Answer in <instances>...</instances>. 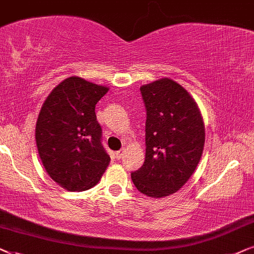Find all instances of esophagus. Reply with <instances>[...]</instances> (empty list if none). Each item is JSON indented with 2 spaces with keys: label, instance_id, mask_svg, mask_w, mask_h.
Instances as JSON below:
<instances>
[{
  "label": "esophagus",
  "instance_id": "1",
  "mask_svg": "<svg viewBox=\"0 0 254 254\" xmlns=\"http://www.w3.org/2000/svg\"><path fill=\"white\" fill-rule=\"evenodd\" d=\"M115 157H116V159H121L122 158V151L115 152Z\"/></svg>",
  "mask_w": 254,
  "mask_h": 254
}]
</instances>
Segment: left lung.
Segmentation results:
<instances>
[{
  "mask_svg": "<svg viewBox=\"0 0 254 254\" xmlns=\"http://www.w3.org/2000/svg\"><path fill=\"white\" fill-rule=\"evenodd\" d=\"M140 94L146 153L131 179L141 194L158 198L178 191L194 173L204 146V124L195 101L173 80L140 87Z\"/></svg>",
  "mask_w": 254,
  "mask_h": 254,
  "instance_id": "8db88e82",
  "label": "left lung"
}]
</instances>
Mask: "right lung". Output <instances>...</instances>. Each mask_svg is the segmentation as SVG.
<instances>
[{
	"instance_id": "1",
	"label": "right lung",
	"mask_w": 254,
	"mask_h": 254,
	"mask_svg": "<svg viewBox=\"0 0 254 254\" xmlns=\"http://www.w3.org/2000/svg\"><path fill=\"white\" fill-rule=\"evenodd\" d=\"M108 88L72 76L50 94L36 125L39 157L52 180L70 191L99 182L110 161L95 106Z\"/></svg>"
}]
</instances>
